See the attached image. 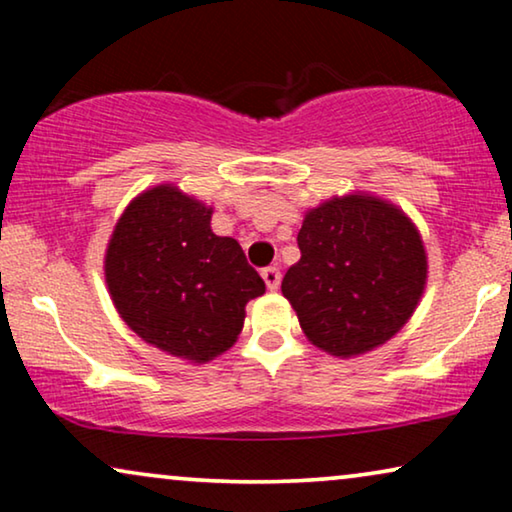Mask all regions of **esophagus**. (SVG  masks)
<instances>
[{"mask_svg":"<svg viewBox=\"0 0 512 512\" xmlns=\"http://www.w3.org/2000/svg\"><path fill=\"white\" fill-rule=\"evenodd\" d=\"M261 277L265 286H268L270 291H277L279 289V282H282V272H279L277 265H268V268L261 270Z\"/></svg>","mask_w":512,"mask_h":512,"instance_id":"34e87169","label":"esophagus"}]
</instances>
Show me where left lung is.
Returning <instances> with one entry per match:
<instances>
[{"label": "left lung", "mask_w": 512, "mask_h": 512, "mask_svg": "<svg viewBox=\"0 0 512 512\" xmlns=\"http://www.w3.org/2000/svg\"><path fill=\"white\" fill-rule=\"evenodd\" d=\"M298 249L282 293L312 345L333 356L387 342L424 293L422 237L401 209L370 195L333 198L307 212Z\"/></svg>", "instance_id": "left-lung-1"}]
</instances>
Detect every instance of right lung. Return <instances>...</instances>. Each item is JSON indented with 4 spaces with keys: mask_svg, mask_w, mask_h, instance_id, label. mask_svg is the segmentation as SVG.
Wrapping results in <instances>:
<instances>
[{
    "mask_svg": "<svg viewBox=\"0 0 512 512\" xmlns=\"http://www.w3.org/2000/svg\"><path fill=\"white\" fill-rule=\"evenodd\" d=\"M212 209L174 186L135 198L109 240L104 275L125 324L163 352L205 363L233 347L244 305L265 293L233 237L212 233Z\"/></svg>",
    "mask_w": 512,
    "mask_h": 512,
    "instance_id": "1",
    "label": "right lung"
}]
</instances>
